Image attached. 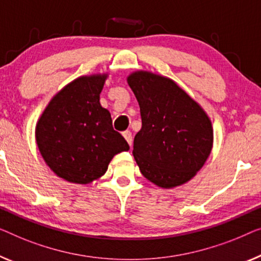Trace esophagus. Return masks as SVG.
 I'll return each mask as SVG.
<instances>
[{"mask_svg": "<svg viewBox=\"0 0 261 261\" xmlns=\"http://www.w3.org/2000/svg\"><path fill=\"white\" fill-rule=\"evenodd\" d=\"M123 136H124V138L126 139V142L129 143V145L132 146V134H131V132L130 131H124Z\"/></svg>", "mask_w": 261, "mask_h": 261, "instance_id": "esophagus-1", "label": "esophagus"}]
</instances>
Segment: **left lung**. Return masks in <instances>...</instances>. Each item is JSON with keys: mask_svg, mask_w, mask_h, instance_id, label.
<instances>
[{"mask_svg": "<svg viewBox=\"0 0 261 261\" xmlns=\"http://www.w3.org/2000/svg\"><path fill=\"white\" fill-rule=\"evenodd\" d=\"M137 98L142 129L134 139V157L145 178L162 188L192 179L213 146L212 122L174 80L137 71L127 76Z\"/></svg>", "mask_w": 261, "mask_h": 261, "instance_id": "8db88e82", "label": "left lung"}]
</instances>
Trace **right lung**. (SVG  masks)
Instances as JSON below:
<instances>
[{"mask_svg":"<svg viewBox=\"0 0 261 261\" xmlns=\"http://www.w3.org/2000/svg\"><path fill=\"white\" fill-rule=\"evenodd\" d=\"M108 74L80 76L58 92L36 124L40 153L59 177L87 185L102 176L113 156L130 149L99 102Z\"/></svg>","mask_w":261,"mask_h":261,"instance_id":"obj_1","label":"right lung"}]
</instances>
